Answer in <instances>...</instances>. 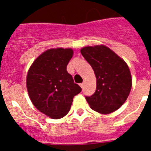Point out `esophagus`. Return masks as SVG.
<instances>
[{"instance_id":"1","label":"esophagus","mask_w":151,"mask_h":151,"mask_svg":"<svg viewBox=\"0 0 151 151\" xmlns=\"http://www.w3.org/2000/svg\"><path fill=\"white\" fill-rule=\"evenodd\" d=\"M84 85H85V83H84V82H82V83L80 84V86H81V88H83L84 87Z\"/></svg>"}]
</instances>
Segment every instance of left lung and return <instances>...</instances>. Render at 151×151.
I'll list each match as a JSON object with an SVG mask.
<instances>
[{
    "label": "left lung",
    "instance_id": "obj_1",
    "mask_svg": "<svg viewBox=\"0 0 151 151\" xmlns=\"http://www.w3.org/2000/svg\"><path fill=\"white\" fill-rule=\"evenodd\" d=\"M81 54L97 78L94 94L85 96L91 108L102 114L118 110L127 99L132 85L126 63L104 45L85 47L81 49Z\"/></svg>",
    "mask_w": 151,
    "mask_h": 151
}]
</instances>
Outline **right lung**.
<instances>
[{"mask_svg":"<svg viewBox=\"0 0 151 151\" xmlns=\"http://www.w3.org/2000/svg\"><path fill=\"white\" fill-rule=\"evenodd\" d=\"M73 54L70 48L47 50L33 62L28 72L26 86L31 101L51 119L65 116L74 96L82 91L66 70Z\"/></svg>","mask_w":151,"mask_h":151,"instance_id":"add662e5","label":"right lung"}]
</instances>
